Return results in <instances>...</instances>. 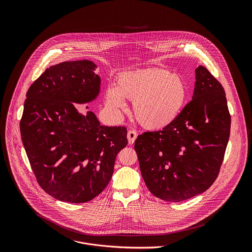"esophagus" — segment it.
I'll list each match as a JSON object with an SVG mask.
<instances>
[{
    "mask_svg": "<svg viewBox=\"0 0 252 252\" xmlns=\"http://www.w3.org/2000/svg\"><path fill=\"white\" fill-rule=\"evenodd\" d=\"M127 139H128V143H129V144H134L135 141H136V139H137V133H136V131H134V130L129 131L128 134H127Z\"/></svg>",
    "mask_w": 252,
    "mask_h": 252,
    "instance_id": "34e87169",
    "label": "esophagus"
}]
</instances>
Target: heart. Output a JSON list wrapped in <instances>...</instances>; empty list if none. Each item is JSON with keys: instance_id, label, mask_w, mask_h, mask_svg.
Returning <instances> with one entry per match:
<instances>
[{"instance_id": "1", "label": "heart", "mask_w": 252, "mask_h": 252, "mask_svg": "<svg viewBox=\"0 0 252 252\" xmlns=\"http://www.w3.org/2000/svg\"><path fill=\"white\" fill-rule=\"evenodd\" d=\"M188 97V86L182 76L164 69L128 72L118 78L117 86L107 90V103L116 110H126L124 98L134 102L137 121L144 128L163 129L180 114Z\"/></svg>"}]
</instances>
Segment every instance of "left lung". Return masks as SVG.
<instances>
[{
  "label": "left lung",
  "instance_id": "left-lung-1",
  "mask_svg": "<svg viewBox=\"0 0 252 252\" xmlns=\"http://www.w3.org/2000/svg\"><path fill=\"white\" fill-rule=\"evenodd\" d=\"M195 74L192 100L179 117L135 142L147 188L166 202H181L209 189L229 141L231 116L222 85L203 66Z\"/></svg>",
  "mask_w": 252,
  "mask_h": 252
}]
</instances>
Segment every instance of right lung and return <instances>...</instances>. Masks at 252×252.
Returning a JSON list of instances; mask_svg holds the SVG:
<instances>
[{"label": "right lung", "instance_id": "1", "mask_svg": "<svg viewBox=\"0 0 252 252\" xmlns=\"http://www.w3.org/2000/svg\"><path fill=\"white\" fill-rule=\"evenodd\" d=\"M96 68L89 60L51 66L26 94L22 143L40 187L62 202L80 204L98 196L112 177L118 152L128 144L125 127L101 125L93 111L82 114L73 105L99 96Z\"/></svg>", "mask_w": 252, "mask_h": 252}]
</instances>
